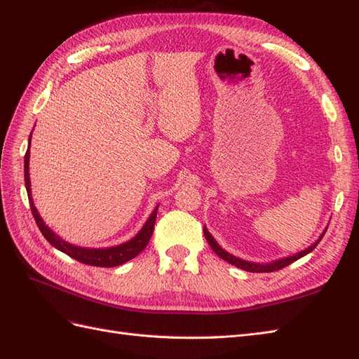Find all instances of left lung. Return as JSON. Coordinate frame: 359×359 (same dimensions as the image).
Segmentation results:
<instances>
[{"instance_id": "1", "label": "left lung", "mask_w": 359, "mask_h": 359, "mask_svg": "<svg viewBox=\"0 0 359 359\" xmlns=\"http://www.w3.org/2000/svg\"><path fill=\"white\" fill-rule=\"evenodd\" d=\"M328 227H325V231L320 233V236L318 238L316 241H314L310 247H307L306 250H301V252L292 255V256H286V257H281V259H277V260H273V262H268V264H257V262H250V260H244V259H240L236 257L231 253H227L224 248H222L219 245V243H217L214 240V236L208 232V229H206V226H203V235H205V240L208 241V244L211 245L212 252H215V255H219L223 260H226V262H229L231 265H235L236 268H241L244 271H248V273H273V271H278L281 268H285L290 264L295 262V260L304 257L306 255H309L310 252H313L314 248H316V245L320 243V240L323 238L325 232H327Z\"/></svg>"}]
</instances>
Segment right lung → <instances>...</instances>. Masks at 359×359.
<instances>
[{"label":"right lung","instance_id":"1","mask_svg":"<svg viewBox=\"0 0 359 359\" xmlns=\"http://www.w3.org/2000/svg\"><path fill=\"white\" fill-rule=\"evenodd\" d=\"M28 140L31 144V135H29ZM24 173H25V187H27V193H28L31 212H32V217H34V220L39 226L40 232L49 241L50 245L58 248L60 252L66 253L67 256L76 259L78 262L91 265V266H103V268L118 266V265H123V264L128 262L130 259L136 257L149 243L151 235H153V231H154V223H156L158 205L156 206L154 211L149 214L148 220L142 226V229H140L132 238V240H128V241L119 244V245L104 247V248H88V247H79V245H74V244L64 241L61 236H58L45 222H43V219H41L37 208H36L34 202H32L31 181H29V147L27 149L25 160H24Z\"/></svg>","mask_w":359,"mask_h":359}]
</instances>
